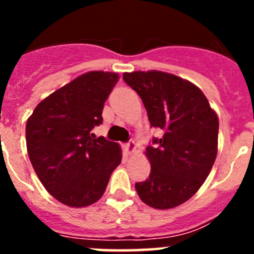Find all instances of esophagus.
I'll use <instances>...</instances> for the list:
<instances>
[{"instance_id":"34e87169","label":"esophagus","mask_w":254,"mask_h":254,"mask_svg":"<svg viewBox=\"0 0 254 254\" xmlns=\"http://www.w3.org/2000/svg\"><path fill=\"white\" fill-rule=\"evenodd\" d=\"M136 149H137V146H136V142H134V141H129L128 143H126L125 145V150L127 154H133V152L136 151Z\"/></svg>"}]
</instances>
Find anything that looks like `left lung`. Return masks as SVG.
Here are the masks:
<instances>
[{"instance_id":"1","label":"left lung","mask_w":254,"mask_h":254,"mask_svg":"<svg viewBox=\"0 0 254 254\" xmlns=\"http://www.w3.org/2000/svg\"><path fill=\"white\" fill-rule=\"evenodd\" d=\"M142 99L150 125L163 131L147 146L149 178L134 188L142 202L158 210L185 203L210 174L217 155L219 118L199 87L158 69L125 72Z\"/></svg>"}]
</instances>
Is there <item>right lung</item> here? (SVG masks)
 Returning a JSON list of instances; mask_svg holds the SVG:
<instances>
[{"label":"right lung","instance_id":"obj_1","mask_svg":"<svg viewBox=\"0 0 254 254\" xmlns=\"http://www.w3.org/2000/svg\"><path fill=\"white\" fill-rule=\"evenodd\" d=\"M120 80L117 72L89 71L48 95L26 122V149L47 190L69 207H86L104 194L121 164L117 142L96 137L103 108Z\"/></svg>","mask_w":254,"mask_h":254}]
</instances>
